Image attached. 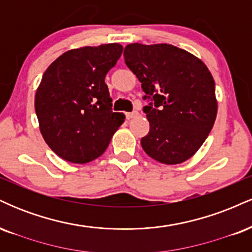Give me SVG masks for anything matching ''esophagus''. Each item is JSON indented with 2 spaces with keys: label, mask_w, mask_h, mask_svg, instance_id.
<instances>
[{
  "label": "esophagus",
  "mask_w": 252,
  "mask_h": 252,
  "mask_svg": "<svg viewBox=\"0 0 252 252\" xmlns=\"http://www.w3.org/2000/svg\"><path fill=\"white\" fill-rule=\"evenodd\" d=\"M138 115L137 111H132V112H126V117L128 118V120H131V118L136 117Z\"/></svg>",
  "instance_id": "obj_1"
}]
</instances>
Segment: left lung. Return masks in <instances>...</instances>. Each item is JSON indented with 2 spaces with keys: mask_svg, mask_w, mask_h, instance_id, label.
Wrapping results in <instances>:
<instances>
[{
  "mask_svg": "<svg viewBox=\"0 0 252 252\" xmlns=\"http://www.w3.org/2000/svg\"><path fill=\"white\" fill-rule=\"evenodd\" d=\"M126 66L142 83L149 132L141 146L166 164L189 160L201 147L217 117L215 80L200 59L168 43H130Z\"/></svg>",
  "mask_w": 252,
  "mask_h": 252,
  "instance_id": "8db88e82",
  "label": "left lung"
}]
</instances>
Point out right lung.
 <instances>
[{"label":"right lung","instance_id":"obj_1","mask_svg":"<svg viewBox=\"0 0 252 252\" xmlns=\"http://www.w3.org/2000/svg\"><path fill=\"white\" fill-rule=\"evenodd\" d=\"M120 43L65 52L48 66L35 94L40 131L58 156L86 163L108 148L124 122L112 111L106 73L122 54Z\"/></svg>","mask_w":252,"mask_h":252}]
</instances>
